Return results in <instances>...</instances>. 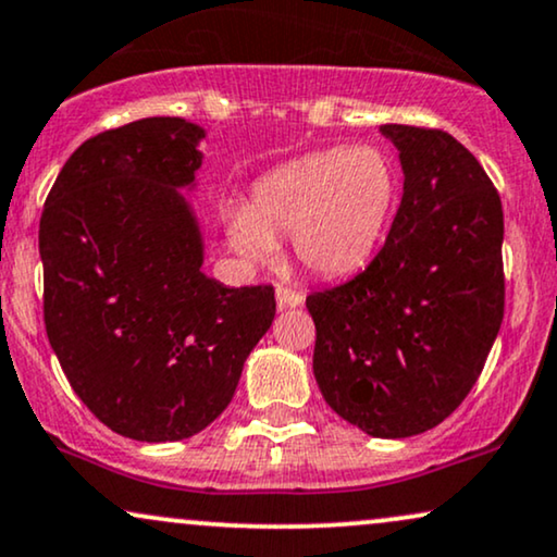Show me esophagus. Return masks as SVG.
<instances>
[{
	"label": "esophagus",
	"mask_w": 557,
	"mask_h": 557,
	"mask_svg": "<svg viewBox=\"0 0 557 557\" xmlns=\"http://www.w3.org/2000/svg\"><path fill=\"white\" fill-rule=\"evenodd\" d=\"M274 298H277V308H298L302 302V295L290 290V287H277V293H274Z\"/></svg>",
	"instance_id": "obj_1"
}]
</instances>
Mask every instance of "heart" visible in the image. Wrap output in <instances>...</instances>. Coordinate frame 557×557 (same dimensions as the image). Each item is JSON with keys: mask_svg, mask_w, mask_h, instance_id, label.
I'll list each match as a JSON object with an SVG mask.
<instances>
[{"mask_svg": "<svg viewBox=\"0 0 557 557\" xmlns=\"http://www.w3.org/2000/svg\"><path fill=\"white\" fill-rule=\"evenodd\" d=\"M398 202V169L377 146H334L272 169L251 206L231 208L226 234L246 264H264L293 236V255L326 280L349 277L377 255Z\"/></svg>", "mask_w": 557, "mask_h": 557, "instance_id": "obj_1", "label": "heart"}]
</instances>
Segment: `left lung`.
Returning a JSON list of instances; mask_svg holds the SVG:
<instances>
[{"mask_svg":"<svg viewBox=\"0 0 557 557\" xmlns=\"http://www.w3.org/2000/svg\"><path fill=\"white\" fill-rule=\"evenodd\" d=\"M404 197L370 267L308 295L313 375L349 424L404 440L445 421L481 375L504 319V210L445 131L380 125Z\"/></svg>","mask_w":557,"mask_h":557,"instance_id":"1","label":"left lung"}]
</instances>
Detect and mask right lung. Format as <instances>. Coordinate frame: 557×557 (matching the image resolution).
I'll list each match as a JSON object with an SVG mask.
<instances>
[{
  "label": "right lung",
  "mask_w": 557,
  "mask_h": 557,
  "mask_svg": "<svg viewBox=\"0 0 557 557\" xmlns=\"http://www.w3.org/2000/svg\"><path fill=\"white\" fill-rule=\"evenodd\" d=\"M206 128L144 117L84 140L40 215L48 342L84 406L136 442L202 432L234 398L274 319L272 285L202 272Z\"/></svg>",
  "instance_id": "add662e5"
}]
</instances>
